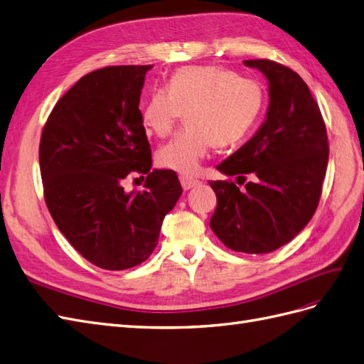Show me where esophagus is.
<instances>
[{
	"instance_id": "esophagus-1",
	"label": "esophagus",
	"mask_w": 364,
	"mask_h": 364,
	"mask_svg": "<svg viewBox=\"0 0 364 364\" xmlns=\"http://www.w3.org/2000/svg\"><path fill=\"white\" fill-rule=\"evenodd\" d=\"M180 183H181L184 191H189V189L195 188V186H198V184H200V180L193 178V176H189V175H181V176H180Z\"/></svg>"
}]
</instances>
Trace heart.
<instances>
[{"instance_id": "heart-1", "label": "heart", "mask_w": 364, "mask_h": 364, "mask_svg": "<svg viewBox=\"0 0 364 364\" xmlns=\"http://www.w3.org/2000/svg\"><path fill=\"white\" fill-rule=\"evenodd\" d=\"M264 105L258 81L220 66H186L172 73L167 89H155L141 109L144 127L169 135L186 112L188 126L156 152L164 169L193 173L213 146L237 144Z\"/></svg>"}]
</instances>
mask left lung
Here are the masks:
<instances>
[{"mask_svg":"<svg viewBox=\"0 0 364 364\" xmlns=\"http://www.w3.org/2000/svg\"><path fill=\"white\" fill-rule=\"evenodd\" d=\"M269 81L264 123L217 169L253 180L209 181L217 195L210 228L226 247L267 254L311 221L321 197L329 143L321 112L303 78L271 60H246Z\"/></svg>","mask_w":364,"mask_h":364,"instance_id":"left-lung-1","label":"left lung"}]
</instances>
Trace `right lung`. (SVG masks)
<instances>
[{"mask_svg": "<svg viewBox=\"0 0 364 364\" xmlns=\"http://www.w3.org/2000/svg\"><path fill=\"white\" fill-rule=\"evenodd\" d=\"M147 66H109L58 100L40 141L44 200L61 234L87 262L123 271L151 257L166 213L183 193L178 175L152 167L139 112ZM147 174L145 189L124 180ZM144 178V176H143Z\"/></svg>", "mask_w": 364, "mask_h": 364, "instance_id": "1", "label": "right lung"}]
</instances>
